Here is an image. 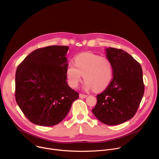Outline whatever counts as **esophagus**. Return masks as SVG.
<instances>
[{
  "mask_svg": "<svg viewBox=\"0 0 159 159\" xmlns=\"http://www.w3.org/2000/svg\"><path fill=\"white\" fill-rule=\"evenodd\" d=\"M87 95H85V94H79V97L80 98H87Z\"/></svg>",
  "mask_w": 159,
  "mask_h": 159,
  "instance_id": "obj_1",
  "label": "esophagus"
}]
</instances>
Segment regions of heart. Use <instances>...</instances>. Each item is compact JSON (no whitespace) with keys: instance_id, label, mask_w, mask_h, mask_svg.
<instances>
[{"instance_id":"b5f03b06","label":"heart","mask_w":159,"mask_h":159,"mask_svg":"<svg viewBox=\"0 0 159 159\" xmlns=\"http://www.w3.org/2000/svg\"><path fill=\"white\" fill-rule=\"evenodd\" d=\"M66 75L72 87H77L84 76L85 90L93 89L94 91L100 92L108 87L112 79V65L106 57L82 53L75 58V64L67 65Z\"/></svg>"}]
</instances>
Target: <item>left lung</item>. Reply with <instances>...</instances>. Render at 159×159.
<instances>
[{"label": "left lung", "instance_id": "left-lung-1", "mask_svg": "<svg viewBox=\"0 0 159 159\" xmlns=\"http://www.w3.org/2000/svg\"><path fill=\"white\" fill-rule=\"evenodd\" d=\"M106 57L112 65L113 78L101 94L93 112L102 123L117 125L132 118L144 94L140 64L121 49L106 48Z\"/></svg>", "mask_w": 159, "mask_h": 159}]
</instances>
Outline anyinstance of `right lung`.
<instances>
[{
    "label": "right lung",
    "mask_w": 159,
    "mask_h": 159,
    "mask_svg": "<svg viewBox=\"0 0 159 159\" xmlns=\"http://www.w3.org/2000/svg\"><path fill=\"white\" fill-rule=\"evenodd\" d=\"M69 49L59 45L37 49L17 68L16 100L26 117L35 125H57L79 98V93L66 82L65 56Z\"/></svg>",
    "instance_id": "1"
}]
</instances>
